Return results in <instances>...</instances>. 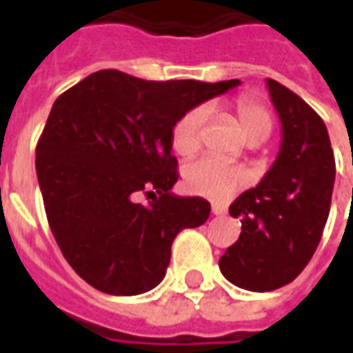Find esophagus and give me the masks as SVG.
I'll return each instance as SVG.
<instances>
[{"label": "esophagus", "instance_id": "1", "mask_svg": "<svg viewBox=\"0 0 353 353\" xmlns=\"http://www.w3.org/2000/svg\"><path fill=\"white\" fill-rule=\"evenodd\" d=\"M212 214L217 215V217H221V215L227 214V208L223 206V204H212Z\"/></svg>", "mask_w": 353, "mask_h": 353}]
</instances>
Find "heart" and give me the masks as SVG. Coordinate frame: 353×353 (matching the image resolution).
I'll use <instances>...</instances> for the list:
<instances>
[{
    "mask_svg": "<svg viewBox=\"0 0 353 353\" xmlns=\"http://www.w3.org/2000/svg\"><path fill=\"white\" fill-rule=\"evenodd\" d=\"M232 111L236 117L245 139L252 145L263 143L272 132V115L270 111L250 96H240L232 103ZM210 119V109L204 105L189 109L172 130V147L179 157H191L202 145V136ZM185 187L194 194L208 196L214 200H225L248 185V174L244 170L217 161L212 157H204L191 162L183 172Z\"/></svg>",
    "mask_w": 353,
    "mask_h": 353,
    "instance_id": "1",
    "label": "heart"
}]
</instances>
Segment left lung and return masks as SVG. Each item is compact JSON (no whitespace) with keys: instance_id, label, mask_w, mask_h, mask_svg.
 Here are the masks:
<instances>
[{"instance_id":"1","label":"left lung","mask_w":353,"mask_h":353,"mask_svg":"<svg viewBox=\"0 0 353 353\" xmlns=\"http://www.w3.org/2000/svg\"><path fill=\"white\" fill-rule=\"evenodd\" d=\"M266 85L281 121L280 153L261 183L230 204L242 232L219 259L230 283L259 293L288 285L310 263L334 185V154L321 117L278 81Z\"/></svg>"}]
</instances>
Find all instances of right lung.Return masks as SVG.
I'll list each match as a JSON object with an SVG mask.
<instances>
[{"label":"right lung","mask_w":353,"mask_h":353,"mask_svg":"<svg viewBox=\"0 0 353 353\" xmlns=\"http://www.w3.org/2000/svg\"><path fill=\"white\" fill-rule=\"evenodd\" d=\"M238 85L101 70L58 96L35 170L58 248L92 288L123 296L157 288L177 232L208 221V200L170 192L179 177L172 130L189 109ZM139 194L152 202L136 203Z\"/></svg>","instance_id":"1"}]
</instances>
